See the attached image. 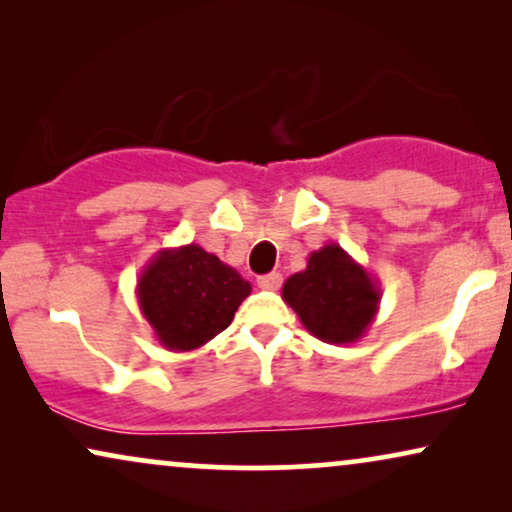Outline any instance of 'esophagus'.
<instances>
[{
	"label": "esophagus",
	"mask_w": 512,
	"mask_h": 512,
	"mask_svg": "<svg viewBox=\"0 0 512 512\" xmlns=\"http://www.w3.org/2000/svg\"><path fill=\"white\" fill-rule=\"evenodd\" d=\"M258 286L265 291H277L279 286H282V275H279V272H270V275L258 277Z\"/></svg>",
	"instance_id": "esophagus-1"
}]
</instances>
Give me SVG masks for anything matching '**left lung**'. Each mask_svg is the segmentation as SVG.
<instances>
[{"instance_id":"1","label":"left lung","mask_w":512,"mask_h":512,"mask_svg":"<svg viewBox=\"0 0 512 512\" xmlns=\"http://www.w3.org/2000/svg\"><path fill=\"white\" fill-rule=\"evenodd\" d=\"M284 303L314 338L331 345L359 342L380 310V282L340 244L312 251L305 270L282 286Z\"/></svg>"}]
</instances>
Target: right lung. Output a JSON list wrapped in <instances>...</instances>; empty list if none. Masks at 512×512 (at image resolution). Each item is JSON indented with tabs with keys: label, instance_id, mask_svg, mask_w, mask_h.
<instances>
[{
	"label": "right lung",
	"instance_id": "obj_1",
	"mask_svg": "<svg viewBox=\"0 0 512 512\" xmlns=\"http://www.w3.org/2000/svg\"><path fill=\"white\" fill-rule=\"evenodd\" d=\"M251 284L200 244L160 249L137 279V303L156 340L191 352L230 326Z\"/></svg>",
	"mask_w": 512,
	"mask_h": 512
}]
</instances>
